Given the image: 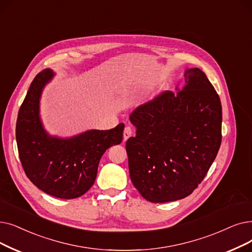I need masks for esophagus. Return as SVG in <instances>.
<instances>
[{
    "label": "esophagus",
    "mask_w": 252,
    "mask_h": 252,
    "mask_svg": "<svg viewBox=\"0 0 252 252\" xmlns=\"http://www.w3.org/2000/svg\"><path fill=\"white\" fill-rule=\"evenodd\" d=\"M133 135V130H132V127L130 126H126V127H125V129H124V140L126 141V140H127L130 136Z\"/></svg>",
    "instance_id": "obj_1"
}]
</instances>
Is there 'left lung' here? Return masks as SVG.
Instances as JSON below:
<instances>
[{"mask_svg": "<svg viewBox=\"0 0 252 252\" xmlns=\"http://www.w3.org/2000/svg\"><path fill=\"white\" fill-rule=\"evenodd\" d=\"M178 93L166 91L138 107L126 141L129 177L152 203L189 195L209 171L221 143V103L206 74L185 71Z\"/></svg>", "mask_w": 252, "mask_h": 252, "instance_id": "left-lung-1", "label": "left lung"}]
</instances>
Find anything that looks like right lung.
Segmentation results:
<instances>
[{
  "mask_svg": "<svg viewBox=\"0 0 252 252\" xmlns=\"http://www.w3.org/2000/svg\"><path fill=\"white\" fill-rule=\"evenodd\" d=\"M43 70L31 83L16 122L18 156L28 178L44 192L75 199L94 183L104 152L123 141L124 124L107 130L92 129L70 139L49 137L39 117L42 89L52 78Z\"/></svg>",
  "mask_w": 252,
  "mask_h": 252,
  "instance_id": "1",
  "label": "right lung"
}]
</instances>
